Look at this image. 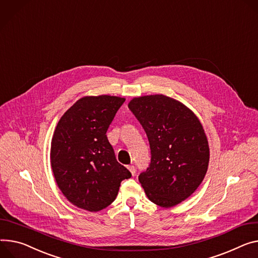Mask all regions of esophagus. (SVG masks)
I'll list each match as a JSON object with an SVG mask.
<instances>
[{
  "label": "esophagus",
  "instance_id": "esophagus-1",
  "mask_svg": "<svg viewBox=\"0 0 258 258\" xmlns=\"http://www.w3.org/2000/svg\"><path fill=\"white\" fill-rule=\"evenodd\" d=\"M127 168L129 169V171L131 172V174H132V175H134V174H135V167H134L133 165H128V166H127Z\"/></svg>",
  "mask_w": 258,
  "mask_h": 258
}]
</instances>
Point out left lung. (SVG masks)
<instances>
[{"label":"left lung","instance_id":"1","mask_svg":"<svg viewBox=\"0 0 258 258\" xmlns=\"http://www.w3.org/2000/svg\"><path fill=\"white\" fill-rule=\"evenodd\" d=\"M128 107L145 129L151 163L138 175L149 200L171 208L188 198L207 173L210 149L201 121L180 101L164 95L133 98Z\"/></svg>","mask_w":258,"mask_h":258}]
</instances>
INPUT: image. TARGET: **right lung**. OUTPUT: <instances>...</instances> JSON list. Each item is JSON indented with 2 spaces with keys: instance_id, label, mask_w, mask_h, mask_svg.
<instances>
[{
  "instance_id": "add662e5",
  "label": "right lung",
  "mask_w": 258,
  "mask_h": 258,
  "mask_svg": "<svg viewBox=\"0 0 258 258\" xmlns=\"http://www.w3.org/2000/svg\"><path fill=\"white\" fill-rule=\"evenodd\" d=\"M125 98L101 95L77 100L60 118L50 147L55 182L67 200L90 212L108 207L130 171L115 159L106 131Z\"/></svg>"
}]
</instances>
